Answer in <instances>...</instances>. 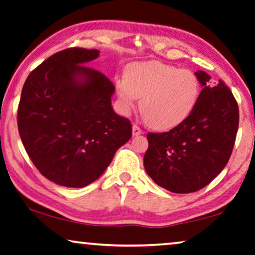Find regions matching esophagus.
Listing matches in <instances>:
<instances>
[{"label":"esophagus","instance_id":"1","mask_svg":"<svg viewBox=\"0 0 255 255\" xmlns=\"http://www.w3.org/2000/svg\"><path fill=\"white\" fill-rule=\"evenodd\" d=\"M140 134H143L142 129H140L138 126H136V125H132V135L138 136Z\"/></svg>","mask_w":255,"mask_h":255}]
</instances>
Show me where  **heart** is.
<instances>
[{"mask_svg": "<svg viewBox=\"0 0 255 255\" xmlns=\"http://www.w3.org/2000/svg\"><path fill=\"white\" fill-rule=\"evenodd\" d=\"M116 93L125 115L136 108L140 98L139 110L146 123L158 130H167L191 115L200 86L192 71L161 62H144L127 67L126 78L117 79Z\"/></svg>", "mask_w": 255, "mask_h": 255, "instance_id": "1", "label": "heart"}]
</instances>
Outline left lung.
I'll list each match as a JSON object with an SVG mask.
<instances>
[{
	"label": "left lung",
	"instance_id": "left-lung-1",
	"mask_svg": "<svg viewBox=\"0 0 255 255\" xmlns=\"http://www.w3.org/2000/svg\"><path fill=\"white\" fill-rule=\"evenodd\" d=\"M203 87L191 115L167 132H149L144 168L159 187L174 193L198 191L225 168L234 149L239 110L231 90L206 72H195Z\"/></svg>",
	"mask_w": 255,
	"mask_h": 255
}]
</instances>
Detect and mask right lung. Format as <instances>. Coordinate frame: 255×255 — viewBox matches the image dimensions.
Returning <instances> with one entry per match:
<instances>
[{
	"mask_svg": "<svg viewBox=\"0 0 255 255\" xmlns=\"http://www.w3.org/2000/svg\"><path fill=\"white\" fill-rule=\"evenodd\" d=\"M98 56L85 48L57 52L32 71L21 90V142L39 172L63 187L96 181L131 137L130 121L112 108L113 83L86 66Z\"/></svg>",
	"mask_w": 255,
	"mask_h": 255,
	"instance_id": "right-lung-1",
	"label": "right lung"
}]
</instances>
